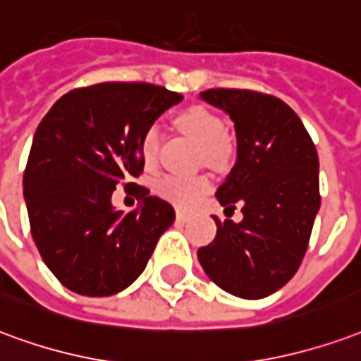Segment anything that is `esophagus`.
I'll return each mask as SVG.
<instances>
[{"label": "esophagus", "instance_id": "obj_1", "mask_svg": "<svg viewBox=\"0 0 361 361\" xmlns=\"http://www.w3.org/2000/svg\"><path fill=\"white\" fill-rule=\"evenodd\" d=\"M176 220H178V224H188L189 214H188V212H181V210H178V214H176Z\"/></svg>", "mask_w": 361, "mask_h": 361}]
</instances>
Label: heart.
Segmentation results:
<instances>
[{
    "mask_svg": "<svg viewBox=\"0 0 361 361\" xmlns=\"http://www.w3.org/2000/svg\"><path fill=\"white\" fill-rule=\"evenodd\" d=\"M176 126L180 132L189 135L195 143L201 145L202 159L208 164H220L231 154V140L224 132V122L218 114L208 111L204 106H191L181 111L176 116ZM160 133L157 126H149L141 133L140 154L145 166H153L159 153ZM210 180L207 176H176L166 173L157 180L154 191L160 199L172 202L178 208H191L195 202L201 201L202 195L208 193Z\"/></svg>",
    "mask_w": 361,
    "mask_h": 361,
    "instance_id": "1",
    "label": "heart"
}]
</instances>
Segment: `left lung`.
Here are the masks:
<instances>
[{
	"label": "left lung",
	"mask_w": 361,
	"mask_h": 361,
	"mask_svg": "<svg viewBox=\"0 0 361 361\" xmlns=\"http://www.w3.org/2000/svg\"><path fill=\"white\" fill-rule=\"evenodd\" d=\"M233 120L237 160L216 197L243 220H218L214 241L199 248L207 276L248 300L281 289L302 262L319 210V160L302 120L281 99L250 90L201 93Z\"/></svg>",
	"instance_id": "8db88e82"
}]
</instances>
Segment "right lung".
<instances>
[{"label":"right lung","instance_id":"right-lung-1","mask_svg":"<svg viewBox=\"0 0 361 361\" xmlns=\"http://www.w3.org/2000/svg\"><path fill=\"white\" fill-rule=\"evenodd\" d=\"M183 95L143 82H103L65 93L34 133L24 201L34 243L53 276L84 296H111L145 269L176 220L172 204L133 183L141 133ZM118 183L142 207L122 215Z\"/></svg>","mask_w":361,"mask_h":361}]
</instances>
